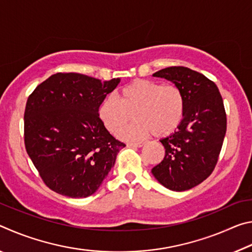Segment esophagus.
Returning a JSON list of instances; mask_svg holds the SVG:
<instances>
[{
    "instance_id": "34e87169",
    "label": "esophagus",
    "mask_w": 252,
    "mask_h": 252,
    "mask_svg": "<svg viewBox=\"0 0 252 252\" xmlns=\"http://www.w3.org/2000/svg\"><path fill=\"white\" fill-rule=\"evenodd\" d=\"M144 143L146 142H131V143H127L126 146L127 147H134V148H141L144 146Z\"/></svg>"
}]
</instances>
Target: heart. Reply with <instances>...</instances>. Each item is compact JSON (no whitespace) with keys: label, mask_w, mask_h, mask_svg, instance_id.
Wrapping results in <instances>:
<instances>
[{"label":"heart","mask_w":252,"mask_h":252,"mask_svg":"<svg viewBox=\"0 0 252 252\" xmlns=\"http://www.w3.org/2000/svg\"><path fill=\"white\" fill-rule=\"evenodd\" d=\"M186 100L181 89L174 84L138 79L122 87L118 97L106 95L97 108L102 125L117 134L134 118L136 121L120 132L125 139L146 138L155 134L168 136L181 125Z\"/></svg>","instance_id":"heart-1"}]
</instances>
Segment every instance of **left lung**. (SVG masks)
Segmentation results:
<instances>
[{
	"mask_svg": "<svg viewBox=\"0 0 252 252\" xmlns=\"http://www.w3.org/2000/svg\"><path fill=\"white\" fill-rule=\"evenodd\" d=\"M153 76L181 89L186 112L178 130L160 140L165 156L151 172L170 190H189L206 180L218 162L227 131L222 96L215 82L189 67H165Z\"/></svg>",
	"mask_w": 252,
	"mask_h": 252,
	"instance_id": "1",
	"label": "left lung"
}]
</instances>
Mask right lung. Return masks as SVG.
Returning <instances> with one entry per match:
<instances>
[{
    "mask_svg": "<svg viewBox=\"0 0 252 252\" xmlns=\"http://www.w3.org/2000/svg\"><path fill=\"white\" fill-rule=\"evenodd\" d=\"M120 79L57 73L37 85L24 112V143L54 192L87 198L99 189L126 144L102 125L97 108Z\"/></svg>",
    "mask_w": 252,
    "mask_h": 252,
    "instance_id": "1",
    "label": "right lung"
}]
</instances>
